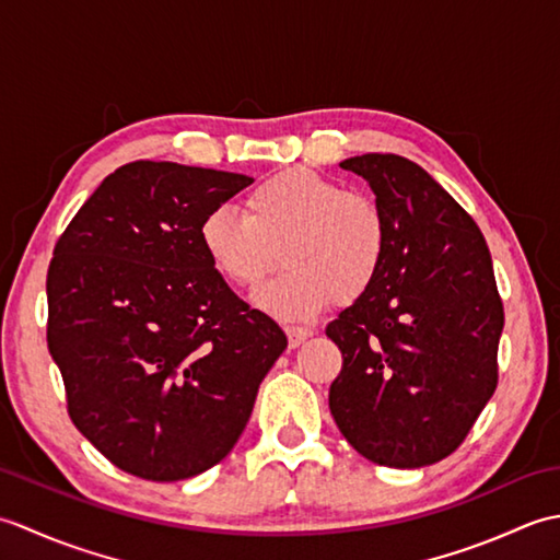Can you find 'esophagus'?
Instances as JSON below:
<instances>
[{
	"instance_id": "1",
	"label": "esophagus",
	"mask_w": 560,
	"mask_h": 560,
	"mask_svg": "<svg viewBox=\"0 0 560 560\" xmlns=\"http://www.w3.org/2000/svg\"><path fill=\"white\" fill-rule=\"evenodd\" d=\"M315 331L311 329V327H287V337H289V347L291 349H295V347H301V343L307 339V337H313Z\"/></svg>"
}]
</instances>
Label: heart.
<instances>
[{
    "instance_id": "heart-1",
    "label": "heart",
    "mask_w": 560,
    "mask_h": 560,
    "mask_svg": "<svg viewBox=\"0 0 560 560\" xmlns=\"http://www.w3.org/2000/svg\"><path fill=\"white\" fill-rule=\"evenodd\" d=\"M211 267L237 289H255L287 261L255 301L273 317L311 319L335 301L353 303L373 289L389 249L383 205L305 168L259 180L243 213L213 207L199 221Z\"/></svg>"
}]
</instances>
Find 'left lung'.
I'll use <instances>...</instances> for the list:
<instances>
[{
  "instance_id": "left-lung-1",
  "label": "left lung",
  "mask_w": 560,
  "mask_h": 560,
  "mask_svg": "<svg viewBox=\"0 0 560 560\" xmlns=\"http://www.w3.org/2000/svg\"><path fill=\"white\" fill-rule=\"evenodd\" d=\"M389 223L383 271L327 325L341 351L329 411L355 452L416 469L452 455L498 385L505 323L479 225L421 165L395 153L341 163Z\"/></svg>"
}]
</instances>
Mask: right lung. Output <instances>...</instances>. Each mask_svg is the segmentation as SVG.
I'll list each match as a JSON object with an SVG mask.
<instances>
[{
  "label": "right lung",
  "mask_w": 560,
  "mask_h": 560,
  "mask_svg": "<svg viewBox=\"0 0 560 560\" xmlns=\"http://www.w3.org/2000/svg\"><path fill=\"white\" fill-rule=\"evenodd\" d=\"M249 183L171 161L127 163L55 245L47 349L69 419L132 477L180 481L219 464L289 343L199 245L201 217Z\"/></svg>",
  "instance_id": "right-lung-1"
}]
</instances>
